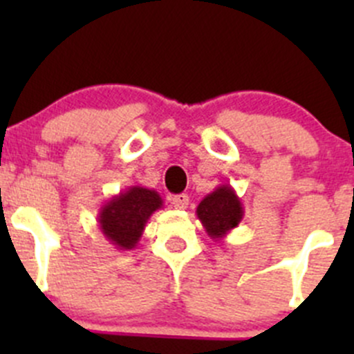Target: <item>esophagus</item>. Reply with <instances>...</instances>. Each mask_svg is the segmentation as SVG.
Instances as JSON below:
<instances>
[{
	"label": "esophagus",
	"mask_w": 354,
	"mask_h": 354,
	"mask_svg": "<svg viewBox=\"0 0 354 354\" xmlns=\"http://www.w3.org/2000/svg\"><path fill=\"white\" fill-rule=\"evenodd\" d=\"M171 203H173L174 209L183 210V209H187L188 203H190V198H188V195H185V194L173 195V197H171Z\"/></svg>",
	"instance_id": "1"
}]
</instances>
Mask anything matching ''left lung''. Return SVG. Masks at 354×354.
Listing matches in <instances>:
<instances>
[{
    "label": "left lung",
    "instance_id": "left-lung-1",
    "mask_svg": "<svg viewBox=\"0 0 354 354\" xmlns=\"http://www.w3.org/2000/svg\"><path fill=\"white\" fill-rule=\"evenodd\" d=\"M245 216L243 203L231 185H219L212 194L202 198L197 217L210 240L219 241L238 227Z\"/></svg>",
    "mask_w": 354,
    "mask_h": 354
}]
</instances>
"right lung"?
I'll use <instances>...</instances> for the list:
<instances>
[{
    "instance_id": "obj_1",
    "label": "right lung",
    "mask_w": 354,
    "mask_h": 354,
    "mask_svg": "<svg viewBox=\"0 0 354 354\" xmlns=\"http://www.w3.org/2000/svg\"><path fill=\"white\" fill-rule=\"evenodd\" d=\"M162 203L156 190L138 185L128 187L99 209V230L114 248L133 250L144 234L147 221L156 210L162 209Z\"/></svg>"
}]
</instances>
